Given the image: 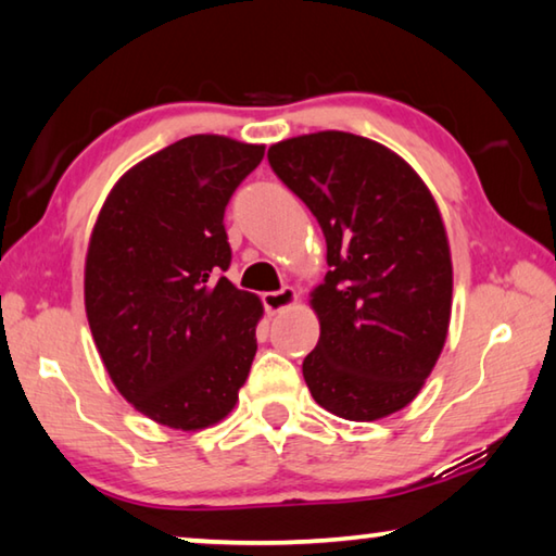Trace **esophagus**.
I'll return each mask as SVG.
<instances>
[{
	"instance_id": "34e87169",
	"label": "esophagus",
	"mask_w": 556,
	"mask_h": 556,
	"mask_svg": "<svg viewBox=\"0 0 556 556\" xmlns=\"http://www.w3.org/2000/svg\"><path fill=\"white\" fill-rule=\"evenodd\" d=\"M299 301V294L291 287H285L279 291H267V294H262V304H265L267 314L275 316L281 314L285 308H291Z\"/></svg>"
}]
</instances>
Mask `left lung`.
Wrapping results in <instances>:
<instances>
[{"label":"left lung","mask_w":556,"mask_h":556,"mask_svg":"<svg viewBox=\"0 0 556 556\" xmlns=\"http://www.w3.org/2000/svg\"><path fill=\"white\" fill-rule=\"evenodd\" d=\"M275 174L316 215L328 275L308 299L321 336L304 380L326 412L375 421L417 397L444 351L454 267L421 176L380 142L314 131L271 144Z\"/></svg>","instance_id":"left-lung-1"}]
</instances>
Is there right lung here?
I'll list each match as a JSON object with an SVG mask.
<instances>
[{"label":"right lung","mask_w":556,"mask_h":556,"mask_svg":"<svg viewBox=\"0 0 556 556\" xmlns=\"http://www.w3.org/2000/svg\"><path fill=\"white\" fill-rule=\"evenodd\" d=\"M265 144L178 139L119 176L92 225L86 314L112 384L156 425L228 417L257 353L265 308L228 277L223 215Z\"/></svg>","instance_id":"right-lung-1"}]
</instances>
